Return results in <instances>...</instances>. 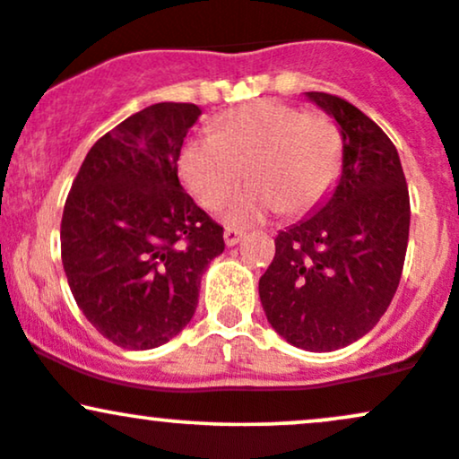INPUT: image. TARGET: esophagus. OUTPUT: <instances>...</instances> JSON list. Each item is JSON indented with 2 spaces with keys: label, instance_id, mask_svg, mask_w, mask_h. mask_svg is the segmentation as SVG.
Instances as JSON below:
<instances>
[{
  "label": "esophagus",
  "instance_id": "1",
  "mask_svg": "<svg viewBox=\"0 0 459 459\" xmlns=\"http://www.w3.org/2000/svg\"><path fill=\"white\" fill-rule=\"evenodd\" d=\"M244 239V233H241V230H237V229H226L224 230V241H226V246H235V244H239V241Z\"/></svg>",
  "mask_w": 459,
  "mask_h": 459
}]
</instances>
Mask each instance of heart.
<instances>
[{"instance_id":"b5f03b06","label":"heart","mask_w":459,"mask_h":459,"mask_svg":"<svg viewBox=\"0 0 459 459\" xmlns=\"http://www.w3.org/2000/svg\"><path fill=\"white\" fill-rule=\"evenodd\" d=\"M244 168L252 183L230 198V224H256L281 209L310 213L339 181L343 135L328 114L263 99L220 116L213 134L192 135L178 152V175L207 209L224 203Z\"/></svg>"}]
</instances>
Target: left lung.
Listing matches in <instances>:
<instances>
[{"label": "left lung", "instance_id": "1", "mask_svg": "<svg viewBox=\"0 0 459 459\" xmlns=\"http://www.w3.org/2000/svg\"><path fill=\"white\" fill-rule=\"evenodd\" d=\"M343 135V175L317 213L281 230L259 281L267 321L291 345L332 351L365 336L402 281L410 196L397 149L365 112L308 92Z\"/></svg>", "mask_w": 459, "mask_h": 459}]
</instances>
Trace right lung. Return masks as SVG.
Here are the masks:
<instances>
[{
	"label": "right lung",
	"instance_id": "1",
	"mask_svg": "<svg viewBox=\"0 0 459 459\" xmlns=\"http://www.w3.org/2000/svg\"><path fill=\"white\" fill-rule=\"evenodd\" d=\"M194 103H155L94 142L65 203L62 265L86 319L114 345L151 350L198 307L224 229L178 181Z\"/></svg>",
	"mask_w": 459,
	"mask_h": 459
}]
</instances>
